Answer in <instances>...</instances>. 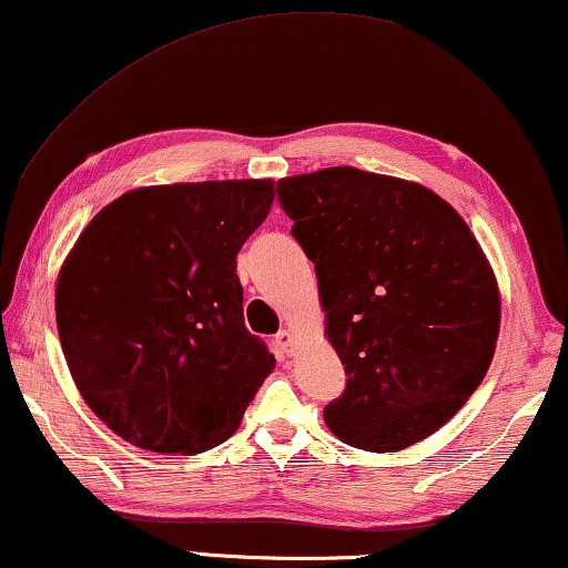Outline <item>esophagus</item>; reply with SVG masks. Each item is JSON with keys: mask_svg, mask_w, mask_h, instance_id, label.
Here are the masks:
<instances>
[{"mask_svg": "<svg viewBox=\"0 0 568 568\" xmlns=\"http://www.w3.org/2000/svg\"><path fill=\"white\" fill-rule=\"evenodd\" d=\"M275 346L281 349V354H293L295 352V336L291 328H283V332L275 334Z\"/></svg>", "mask_w": 568, "mask_h": 568, "instance_id": "esophagus-1", "label": "esophagus"}]
</instances>
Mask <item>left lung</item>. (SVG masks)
<instances>
[{
	"label": "left lung",
	"instance_id": "8db88e82",
	"mask_svg": "<svg viewBox=\"0 0 568 568\" xmlns=\"http://www.w3.org/2000/svg\"><path fill=\"white\" fill-rule=\"evenodd\" d=\"M316 265L328 342L346 372L324 420L344 444L400 452L485 379L500 293L469 226L434 191L357 168L277 181Z\"/></svg>",
	"mask_w": 568,
	"mask_h": 568
}]
</instances>
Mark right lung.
Returning a JSON list of instances; mask_svg holds the SVG:
<instances>
[{"mask_svg": "<svg viewBox=\"0 0 568 568\" xmlns=\"http://www.w3.org/2000/svg\"><path fill=\"white\" fill-rule=\"evenodd\" d=\"M273 181L138 189L91 219L55 285L73 383L140 448L226 442L275 367L244 326L236 252L265 222Z\"/></svg>", "mask_w": 568, "mask_h": 568, "instance_id": "add662e5", "label": "right lung"}]
</instances>
